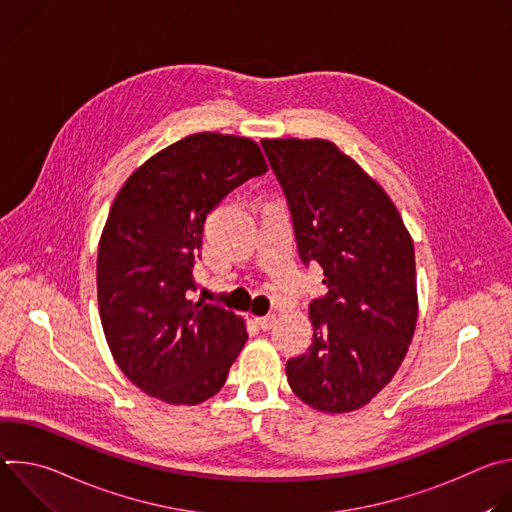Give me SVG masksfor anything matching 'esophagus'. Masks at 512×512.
Masks as SVG:
<instances>
[{
  "mask_svg": "<svg viewBox=\"0 0 512 512\" xmlns=\"http://www.w3.org/2000/svg\"><path fill=\"white\" fill-rule=\"evenodd\" d=\"M255 322H257V326H259L263 332H269V330L275 326L277 318H275V314H269V316H263V318H255Z\"/></svg>",
  "mask_w": 512,
  "mask_h": 512,
  "instance_id": "1",
  "label": "esophagus"
}]
</instances>
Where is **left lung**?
<instances>
[{"label": "left lung", "instance_id": "1", "mask_svg": "<svg viewBox=\"0 0 512 512\" xmlns=\"http://www.w3.org/2000/svg\"><path fill=\"white\" fill-rule=\"evenodd\" d=\"M285 194L298 255L324 269L314 340L287 383L324 413L367 405L397 373L417 322L415 251L385 190L326 139H263Z\"/></svg>", "mask_w": 512, "mask_h": 512}]
</instances>
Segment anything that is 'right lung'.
Returning a JSON list of instances; mask_svg holds the SVG:
<instances>
[{
	"label": "right lung",
	"mask_w": 512,
	"mask_h": 512,
	"mask_svg": "<svg viewBox=\"0 0 512 512\" xmlns=\"http://www.w3.org/2000/svg\"><path fill=\"white\" fill-rule=\"evenodd\" d=\"M267 164L253 139L194 133L150 158L119 190L97 255L107 344L123 375L172 405L218 393L245 346V322L188 300L206 216Z\"/></svg>",
	"instance_id": "right-lung-1"
}]
</instances>
